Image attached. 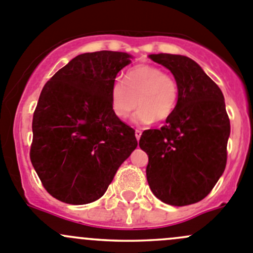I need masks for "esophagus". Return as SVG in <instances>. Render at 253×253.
Masks as SVG:
<instances>
[{
  "label": "esophagus",
  "mask_w": 253,
  "mask_h": 253,
  "mask_svg": "<svg viewBox=\"0 0 253 253\" xmlns=\"http://www.w3.org/2000/svg\"><path fill=\"white\" fill-rule=\"evenodd\" d=\"M140 136H141V131L140 130H135V137H136V140H139Z\"/></svg>",
  "instance_id": "obj_1"
}]
</instances>
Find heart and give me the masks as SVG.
Returning <instances> with one entry per match:
<instances>
[{
	"mask_svg": "<svg viewBox=\"0 0 253 253\" xmlns=\"http://www.w3.org/2000/svg\"><path fill=\"white\" fill-rule=\"evenodd\" d=\"M179 98L176 79L152 65H137L127 71L126 84L113 82L109 92L114 116L124 119L139 106L132 116L137 126H149L169 119L173 114Z\"/></svg>",
	"mask_w": 253,
	"mask_h": 253,
	"instance_id": "b5f03b06",
	"label": "heart"
}]
</instances>
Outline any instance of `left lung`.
<instances>
[{
  "label": "left lung",
  "instance_id": "left-lung-1",
  "mask_svg": "<svg viewBox=\"0 0 253 253\" xmlns=\"http://www.w3.org/2000/svg\"><path fill=\"white\" fill-rule=\"evenodd\" d=\"M179 86L173 114L161 129L142 132L139 146L149 156L146 178L152 193L174 207L206 198L226 166L230 121L217 84L194 60L151 54Z\"/></svg>",
  "mask_w": 253,
  "mask_h": 253
}]
</instances>
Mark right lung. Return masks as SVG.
<instances>
[{"mask_svg":"<svg viewBox=\"0 0 253 253\" xmlns=\"http://www.w3.org/2000/svg\"><path fill=\"white\" fill-rule=\"evenodd\" d=\"M127 52L77 55L42 87L33 116L31 161L47 193L81 206L106 193L136 149L135 130L114 116L109 92Z\"/></svg>","mask_w":253,"mask_h":253,"instance_id":"1","label":"right lung"}]
</instances>
